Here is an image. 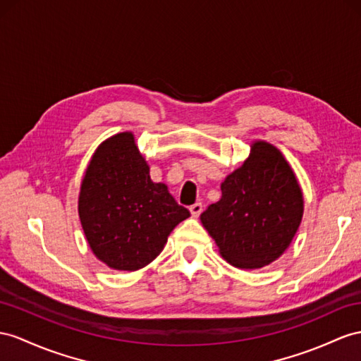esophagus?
Here are the masks:
<instances>
[{
	"mask_svg": "<svg viewBox=\"0 0 361 361\" xmlns=\"http://www.w3.org/2000/svg\"><path fill=\"white\" fill-rule=\"evenodd\" d=\"M189 209H190L192 216L193 218H198L200 214H201V210H202V204H201V202H195V204H192Z\"/></svg>",
	"mask_w": 361,
	"mask_h": 361,
	"instance_id": "obj_1",
	"label": "esophagus"
}]
</instances>
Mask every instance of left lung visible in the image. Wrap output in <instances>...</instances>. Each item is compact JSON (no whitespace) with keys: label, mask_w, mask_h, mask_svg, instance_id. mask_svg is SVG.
<instances>
[{"label":"left lung","mask_w":361,"mask_h":361,"mask_svg":"<svg viewBox=\"0 0 361 361\" xmlns=\"http://www.w3.org/2000/svg\"><path fill=\"white\" fill-rule=\"evenodd\" d=\"M221 192V200L200 218L224 259L247 270L276 261L293 241L303 214L300 188L283 155L256 142Z\"/></svg>","instance_id":"obj_1"}]
</instances>
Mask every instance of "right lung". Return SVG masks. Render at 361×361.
I'll list each match as a JSON object with an SVG mask.
<instances>
[{"mask_svg": "<svg viewBox=\"0 0 361 361\" xmlns=\"http://www.w3.org/2000/svg\"><path fill=\"white\" fill-rule=\"evenodd\" d=\"M79 216L91 250L111 269L135 271L154 261L190 212L149 168L129 133L102 143L82 181Z\"/></svg>", "mask_w": 361, "mask_h": 361, "instance_id": "right-lung-1", "label": "right lung"}]
</instances>
